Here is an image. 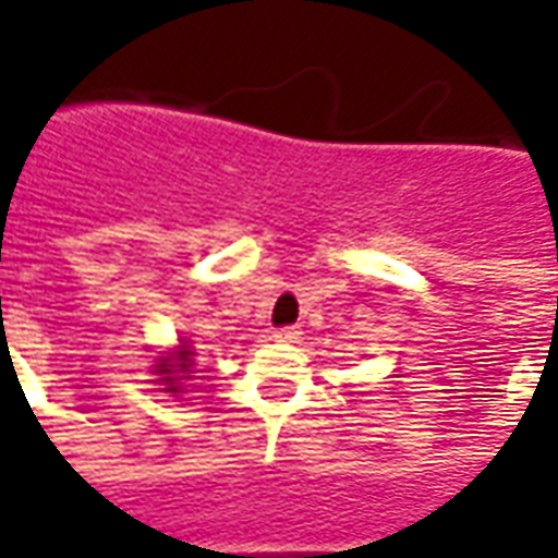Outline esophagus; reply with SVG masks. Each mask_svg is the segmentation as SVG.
<instances>
[{
	"instance_id": "esophagus-1",
	"label": "esophagus",
	"mask_w": 558,
	"mask_h": 558,
	"mask_svg": "<svg viewBox=\"0 0 558 558\" xmlns=\"http://www.w3.org/2000/svg\"><path fill=\"white\" fill-rule=\"evenodd\" d=\"M275 339H278V342H299V339H302V329H299V327H283V329H278V332H275Z\"/></svg>"
}]
</instances>
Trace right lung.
Here are the masks:
<instances>
[{
  "label": "right lung",
  "instance_id": "obj_1",
  "mask_svg": "<svg viewBox=\"0 0 558 558\" xmlns=\"http://www.w3.org/2000/svg\"><path fill=\"white\" fill-rule=\"evenodd\" d=\"M195 351L189 348V342L180 339V344L168 351V354H161V357L155 360V369L151 373L158 375V385L161 390H168V393H183V381L192 378V366H195Z\"/></svg>",
  "mask_w": 558,
  "mask_h": 558
}]
</instances>
